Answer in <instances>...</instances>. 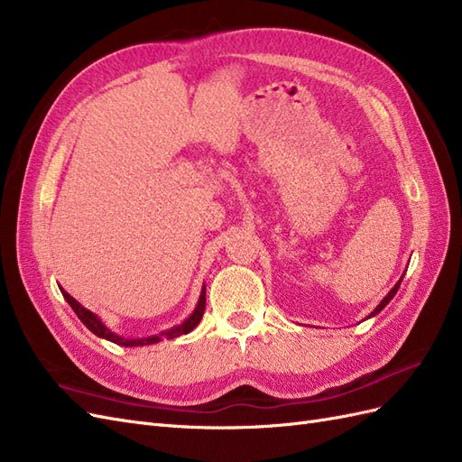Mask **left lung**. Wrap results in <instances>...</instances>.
Here are the masks:
<instances>
[{"label":"left lung","mask_w":462,"mask_h":462,"mask_svg":"<svg viewBox=\"0 0 462 462\" xmlns=\"http://www.w3.org/2000/svg\"><path fill=\"white\" fill-rule=\"evenodd\" d=\"M401 282H402V275H401V279H399V282L395 283V287H393V289H391V291L387 292V295L383 297V300H382L380 304H377V306H375V309H374V312H372V314H370L368 318H372V316H375V314H380V312H382V310L385 309V306L389 304V300H391V299H393V297H395V292L399 291V287H401Z\"/></svg>","instance_id":"left-lung-1"}]
</instances>
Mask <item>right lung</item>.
<instances>
[{
    "label": "right lung",
    "mask_w": 462,
    "mask_h": 462,
    "mask_svg": "<svg viewBox=\"0 0 462 462\" xmlns=\"http://www.w3.org/2000/svg\"><path fill=\"white\" fill-rule=\"evenodd\" d=\"M61 292H63L65 300H67L69 304H71V309L75 310V314L79 316V319H80L82 324H85L94 335H97V337H102V339H107V341H111V343H116V345H121V346H144V345L160 343L162 339H175V337H179V335H187V333H190L194 328H197V326L200 324V319H202V316H204V309H206V287L202 285L200 297H199V302H197V309L192 310V314H190L187 319H183V324L173 326V328L165 329V331H160V333H156V335H148V337L131 339V337H123V335H117L116 331H111L100 318H97L94 312H90L88 309H85V306H82L80 302H77L71 295H69V292H65L63 289H61Z\"/></svg>",
    "instance_id": "1"
}]
</instances>
